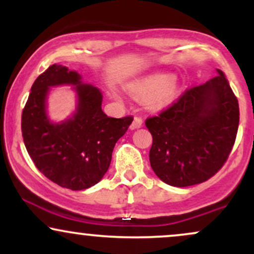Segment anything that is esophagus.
<instances>
[{
	"label": "esophagus",
	"instance_id": "obj_1",
	"mask_svg": "<svg viewBox=\"0 0 254 254\" xmlns=\"http://www.w3.org/2000/svg\"><path fill=\"white\" fill-rule=\"evenodd\" d=\"M143 127V119L141 117H135L133 118L132 124H131V129H139V127Z\"/></svg>",
	"mask_w": 254,
	"mask_h": 254
}]
</instances>
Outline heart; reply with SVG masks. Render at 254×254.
<instances>
[{
	"label": "heart",
	"mask_w": 254,
	"mask_h": 254,
	"mask_svg": "<svg viewBox=\"0 0 254 254\" xmlns=\"http://www.w3.org/2000/svg\"><path fill=\"white\" fill-rule=\"evenodd\" d=\"M127 90L137 100H145L151 111H161L174 103L180 93V84L172 74L156 72L131 82Z\"/></svg>",
	"instance_id": "1"
}]
</instances>
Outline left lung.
Masks as SVG:
<instances>
[{
    "label": "left lung",
    "mask_w": 254,
    "mask_h": 254,
    "mask_svg": "<svg viewBox=\"0 0 254 254\" xmlns=\"http://www.w3.org/2000/svg\"><path fill=\"white\" fill-rule=\"evenodd\" d=\"M186 90L176 104L145 121L153 136L150 166L162 182L186 188L210 179L234 145L238 99L222 70Z\"/></svg>",
    "instance_id": "8db88e82"
}]
</instances>
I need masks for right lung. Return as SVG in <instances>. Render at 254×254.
I'll use <instances>...</instances> for the list:
<instances>
[{
    "label": "right lung",
    "instance_id": "1",
    "mask_svg": "<svg viewBox=\"0 0 254 254\" xmlns=\"http://www.w3.org/2000/svg\"><path fill=\"white\" fill-rule=\"evenodd\" d=\"M71 85L77 105L62 122L50 119L51 88ZM103 93L82 81L77 71L52 64L37 77L22 111L24 142L36 167L62 188L84 190L103 179L116 143L127 132L132 117H107L101 110Z\"/></svg>",
    "mask_w": 254,
    "mask_h": 254
}]
</instances>
